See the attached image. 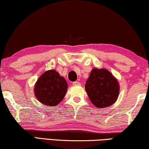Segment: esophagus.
Returning <instances> with one entry per match:
<instances>
[{"label": "esophagus", "instance_id": "obj_1", "mask_svg": "<svg viewBox=\"0 0 149 149\" xmlns=\"http://www.w3.org/2000/svg\"><path fill=\"white\" fill-rule=\"evenodd\" d=\"M72 84H73V85H74V86H79V85H81V83H80L79 81H74V82H73Z\"/></svg>", "mask_w": 149, "mask_h": 149}]
</instances>
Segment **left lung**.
I'll return each mask as SVG.
<instances>
[{
    "label": "left lung",
    "instance_id": "8db88e82",
    "mask_svg": "<svg viewBox=\"0 0 149 149\" xmlns=\"http://www.w3.org/2000/svg\"><path fill=\"white\" fill-rule=\"evenodd\" d=\"M86 92L93 104L104 108L113 104L119 95L118 80L105 68H93L85 84Z\"/></svg>",
    "mask_w": 149,
    "mask_h": 149
}]
</instances>
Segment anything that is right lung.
Listing matches in <instances>:
<instances>
[{
  "instance_id": "1",
  "label": "right lung",
  "mask_w": 149,
  "mask_h": 149,
  "mask_svg": "<svg viewBox=\"0 0 149 149\" xmlns=\"http://www.w3.org/2000/svg\"><path fill=\"white\" fill-rule=\"evenodd\" d=\"M68 84L55 70H47L36 82L34 93L38 100L48 106H56L65 96Z\"/></svg>"
}]
</instances>
